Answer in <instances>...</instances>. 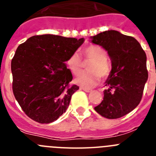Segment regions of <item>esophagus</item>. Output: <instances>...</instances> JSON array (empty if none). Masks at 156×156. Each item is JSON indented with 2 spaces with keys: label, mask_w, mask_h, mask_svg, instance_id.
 <instances>
[{
  "label": "esophagus",
  "mask_w": 156,
  "mask_h": 156,
  "mask_svg": "<svg viewBox=\"0 0 156 156\" xmlns=\"http://www.w3.org/2000/svg\"><path fill=\"white\" fill-rule=\"evenodd\" d=\"M81 90H84L85 92H87V93H89V92H91V90L90 89H88V88H85V87H80Z\"/></svg>",
  "instance_id": "obj_1"
}]
</instances>
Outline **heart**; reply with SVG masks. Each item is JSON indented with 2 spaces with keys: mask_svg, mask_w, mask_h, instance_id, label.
<instances>
[{
  "mask_svg": "<svg viewBox=\"0 0 156 156\" xmlns=\"http://www.w3.org/2000/svg\"><path fill=\"white\" fill-rule=\"evenodd\" d=\"M85 60L90 62L87 66V72L82 73L76 78L75 82L80 86L90 88L97 85L101 76L106 78L110 73L111 66L106 59V52L101 47L90 45L83 51ZM66 65L74 75H78L82 70V60L78 53H73L69 57Z\"/></svg>",
  "mask_w": 156,
  "mask_h": 156,
  "instance_id": "obj_1",
  "label": "heart"
}]
</instances>
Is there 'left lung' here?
<instances>
[{"mask_svg":"<svg viewBox=\"0 0 156 156\" xmlns=\"http://www.w3.org/2000/svg\"><path fill=\"white\" fill-rule=\"evenodd\" d=\"M111 59L112 69L105 84L104 98L95 111L107 119H118L139 105L148 80L147 57L137 40L116 30H107L90 37Z\"/></svg>","mask_w":156,"mask_h":156,"instance_id":"left-lung-1","label":"left lung"}]
</instances>
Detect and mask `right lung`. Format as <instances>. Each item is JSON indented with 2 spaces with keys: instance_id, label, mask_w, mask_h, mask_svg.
Instances as JSON below:
<instances>
[{
  "instance_id": "add662e5",
  "label": "right lung",
  "mask_w": 156,
  "mask_h": 156,
  "mask_svg": "<svg viewBox=\"0 0 156 156\" xmlns=\"http://www.w3.org/2000/svg\"><path fill=\"white\" fill-rule=\"evenodd\" d=\"M84 38L45 34L30 37L19 45L12 60V89L30 119L40 123L57 120L79 89L70 85L73 75L66 62Z\"/></svg>"
}]
</instances>
